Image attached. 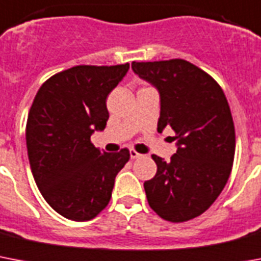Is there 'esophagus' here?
I'll return each mask as SVG.
<instances>
[{
	"instance_id": "esophagus-1",
	"label": "esophagus",
	"mask_w": 261,
	"mask_h": 261,
	"mask_svg": "<svg viewBox=\"0 0 261 261\" xmlns=\"http://www.w3.org/2000/svg\"><path fill=\"white\" fill-rule=\"evenodd\" d=\"M129 155H130V159H139V158H141V153H139L137 151H135V149H130L129 151Z\"/></svg>"
}]
</instances>
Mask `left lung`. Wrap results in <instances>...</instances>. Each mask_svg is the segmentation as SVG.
I'll list each match as a JSON object with an SVG mask.
<instances>
[{"label":"left lung","mask_w":261,"mask_h":261,"mask_svg":"<svg viewBox=\"0 0 261 261\" xmlns=\"http://www.w3.org/2000/svg\"><path fill=\"white\" fill-rule=\"evenodd\" d=\"M132 70L158 89V132H175L170 162L152 155L158 171L144 183L148 203L163 220L185 222L213 205L232 171L236 135L221 86L207 72L183 59L133 62Z\"/></svg>","instance_id":"left-lung-1"}]
</instances>
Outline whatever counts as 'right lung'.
I'll use <instances>...</instances> for the list:
<instances>
[{
    "mask_svg": "<svg viewBox=\"0 0 261 261\" xmlns=\"http://www.w3.org/2000/svg\"><path fill=\"white\" fill-rule=\"evenodd\" d=\"M128 70L129 63L75 66L47 79L33 99L25 130L31 170L48 205L68 220L101 213L129 160L126 148L108 153L90 140L105 129L106 98Z\"/></svg>",
    "mask_w": 261,
    "mask_h": 261,
    "instance_id": "1",
    "label": "right lung"
}]
</instances>
